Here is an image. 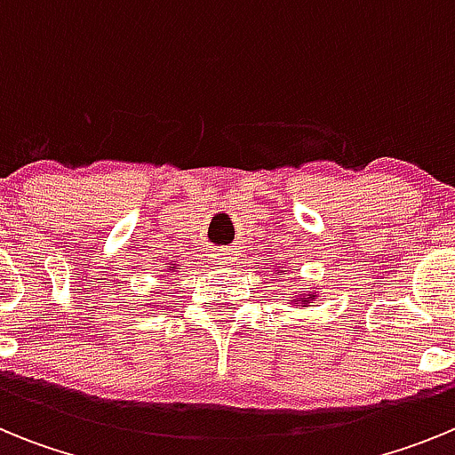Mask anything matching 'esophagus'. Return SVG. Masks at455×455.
<instances>
[{
	"instance_id": "34e87169",
	"label": "esophagus",
	"mask_w": 455,
	"mask_h": 455,
	"mask_svg": "<svg viewBox=\"0 0 455 455\" xmlns=\"http://www.w3.org/2000/svg\"><path fill=\"white\" fill-rule=\"evenodd\" d=\"M216 259H223L225 262V259H230V257H228V252H219V257H216Z\"/></svg>"
}]
</instances>
